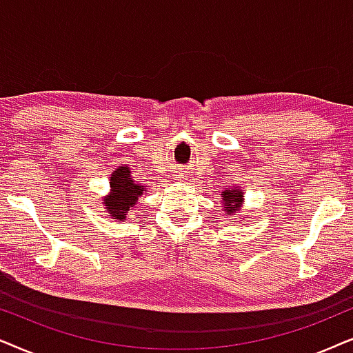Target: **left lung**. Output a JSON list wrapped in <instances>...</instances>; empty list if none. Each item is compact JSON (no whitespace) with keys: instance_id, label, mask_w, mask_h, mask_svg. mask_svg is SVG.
Listing matches in <instances>:
<instances>
[{"instance_id":"obj_1","label":"left lung","mask_w":353,"mask_h":353,"mask_svg":"<svg viewBox=\"0 0 353 353\" xmlns=\"http://www.w3.org/2000/svg\"><path fill=\"white\" fill-rule=\"evenodd\" d=\"M223 196H224V208H225V211H236L237 210V206L241 205V201H242V192H236V190H225V192H223Z\"/></svg>"}]
</instances>
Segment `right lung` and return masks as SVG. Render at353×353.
Segmentation results:
<instances>
[{
	"label": "right lung",
	"mask_w": 353,
	"mask_h": 353,
	"mask_svg": "<svg viewBox=\"0 0 353 353\" xmlns=\"http://www.w3.org/2000/svg\"><path fill=\"white\" fill-rule=\"evenodd\" d=\"M143 194V187L135 184L128 166H122L111 177V194L105 199V206L112 219L124 221L129 210Z\"/></svg>",
	"instance_id": "obj_1"
}]
</instances>
